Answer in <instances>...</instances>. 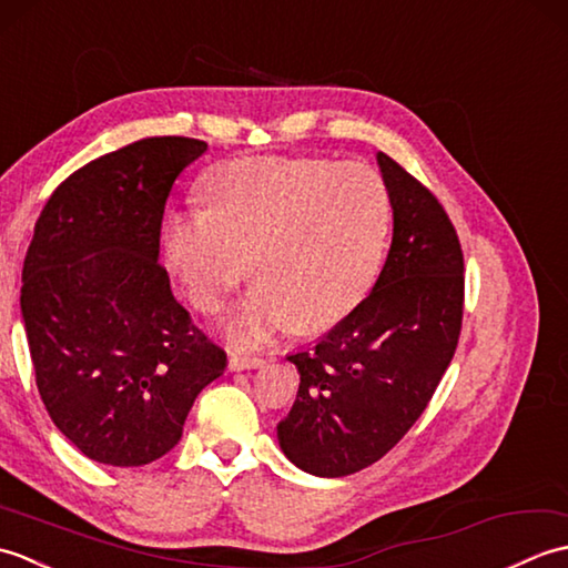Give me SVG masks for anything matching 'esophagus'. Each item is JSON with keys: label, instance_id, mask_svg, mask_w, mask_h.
<instances>
[{"label": "esophagus", "instance_id": "34e87169", "mask_svg": "<svg viewBox=\"0 0 568 568\" xmlns=\"http://www.w3.org/2000/svg\"><path fill=\"white\" fill-rule=\"evenodd\" d=\"M265 364L263 356H251V354H239L232 352L229 354V368L232 371H246V368H258Z\"/></svg>", "mask_w": 568, "mask_h": 568}]
</instances>
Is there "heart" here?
<instances>
[{
    "mask_svg": "<svg viewBox=\"0 0 568 568\" xmlns=\"http://www.w3.org/2000/svg\"><path fill=\"white\" fill-rule=\"evenodd\" d=\"M207 207L165 216L163 251L192 307L214 315L248 271L258 277L226 329L256 344L287 327L315 332L344 320L376 283L393 200L361 161L256 155L212 168Z\"/></svg>",
    "mask_w": 568,
    "mask_h": 568,
    "instance_id": "obj_1",
    "label": "heart"
}]
</instances>
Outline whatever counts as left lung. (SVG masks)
I'll list each match as a JSON object with an SVG mask.
<instances>
[{
	"mask_svg": "<svg viewBox=\"0 0 568 568\" xmlns=\"http://www.w3.org/2000/svg\"><path fill=\"white\" fill-rule=\"evenodd\" d=\"M393 200V244L366 300L315 346L291 354L297 400L277 442L312 476L376 464L425 413L464 320V251L442 202L378 153Z\"/></svg>",
	"mask_w": 568,
	"mask_h": 568,
	"instance_id": "8db88e82",
	"label": "left lung"
}]
</instances>
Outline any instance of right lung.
Segmentation results:
<instances>
[{"label":"right lung","mask_w":568,"mask_h":568,"mask_svg":"<svg viewBox=\"0 0 568 568\" xmlns=\"http://www.w3.org/2000/svg\"><path fill=\"white\" fill-rule=\"evenodd\" d=\"M207 151L185 136L129 143L60 183L23 258L21 317L41 400L106 466L165 456L226 354L192 324L159 263L175 178Z\"/></svg>","instance_id":"1"}]
</instances>
